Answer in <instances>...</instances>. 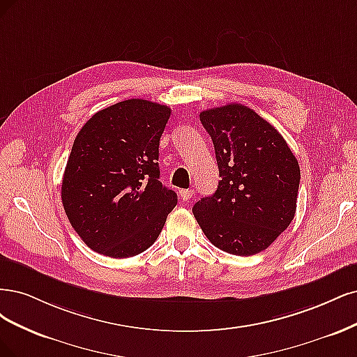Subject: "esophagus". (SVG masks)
Listing matches in <instances>:
<instances>
[{"label": "esophagus", "mask_w": 357, "mask_h": 357, "mask_svg": "<svg viewBox=\"0 0 357 357\" xmlns=\"http://www.w3.org/2000/svg\"><path fill=\"white\" fill-rule=\"evenodd\" d=\"M194 195V190H179V197L183 202H188Z\"/></svg>", "instance_id": "esophagus-1"}]
</instances>
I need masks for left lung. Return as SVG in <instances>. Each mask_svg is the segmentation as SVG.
Segmentation results:
<instances>
[{"mask_svg":"<svg viewBox=\"0 0 357 357\" xmlns=\"http://www.w3.org/2000/svg\"><path fill=\"white\" fill-rule=\"evenodd\" d=\"M200 121L212 137L221 181L192 213L212 245L255 255L294 220L300 166L274 126L245 105L209 108Z\"/></svg>","mask_w":357,"mask_h":357,"instance_id":"obj_1","label":"left lung"}]
</instances>
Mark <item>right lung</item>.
Here are the masks:
<instances>
[{"mask_svg": "<svg viewBox=\"0 0 357 357\" xmlns=\"http://www.w3.org/2000/svg\"><path fill=\"white\" fill-rule=\"evenodd\" d=\"M170 108L128 99L98 111L78 132L62 179V203L77 234L98 254L146 250L178 203L160 182L158 145Z\"/></svg>", "mask_w": 357, "mask_h": 357, "instance_id": "1", "label": "right lung"}]
</instances>
